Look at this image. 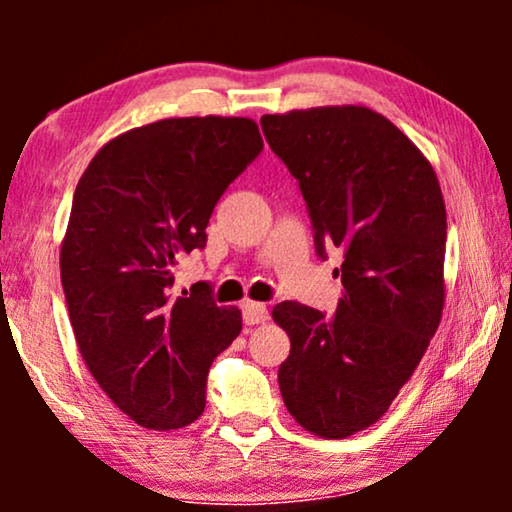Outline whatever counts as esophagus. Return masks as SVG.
Segmentation results:
<instances>
[{"instance_id":"34e87169","label":"esophagus","mask_w":512,"mask_h":512,"mask_svg":"<svg viewBox=\"0 0 512 512\" xmlns=\"http://www.w3.org/2000/svg\"><path fill=\"white\" fill-rule=\"evenodd\" d=\"M242 317L247 326H256V324H265L268 321V307L263 303H254V300H244L242 303Z\"/></svg>"}]
</instances>
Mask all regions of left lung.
Returning a JSON list of instances; mask_svg holds the SVG:
<instances>
[{"mask_svg": "<svg viewBox=\"0 0 512 512\" xmlns=\"http://www.w3.org/2000/svg\"><path fill=\"white\" fill-rule=\"evenodd\" d=\"M270 149L298 179L317 254L342 249L331 317L284 300L279 366L286 410L319 438L375 424L410 380L445 305L447 214L436 172L389 118L359 104L261 118Z\"/></svg>", "mask_w": 512, "mask_h": 512, "instance_id": "8db88e82", "label": "left lung"}]
</instances>
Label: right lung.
<instances>
[{
	"label": "right lung",
	"mask_w": 512,
	"mask_h": 512,
	"mask_svg": "<svg viewBox=\"0 0 512 512\" xmlns=\"http://www.w3.org/2000/svg\"><path fill=\"white\" fill-rule=\"evenodd\" d=\"M261 149L251 118H163L109 139L76 184L60 249L69 321L90 375L144 429L193 424L209 366L242 331V312L216 305L207 284L191 296L172 286Z\"/></svg>",
	"instance_id": "add662e5"
}]
</instances>
